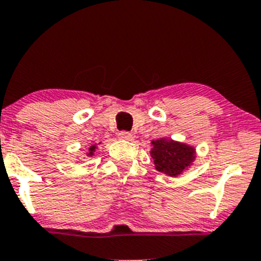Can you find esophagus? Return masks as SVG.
<instances>
[{
    "instance_id": "esophagus-1",
    "label": "esophagus",
    "mask_w": 261,
    "mask_h": 261,
    "mask_svg": "<svg viewBox=\"0 0 261 261\" xmlns=\"http://www.w3.org/2000/svg\"><path fill=\"white\" fill-rule=\"evenodd\" d=\"M118 137H119V139L126 140V141H131L134 139L133 134L128 133V131H120V133L118 134Z\"/></svg>"
}]
</instances>
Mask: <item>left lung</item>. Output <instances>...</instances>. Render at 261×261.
<instances>
[{"mask_svg": "<svg viewBox=\"0 0 261 261\" xmlns=\"http://www.w3.org/2000/svg\"><path fill=\"white\" fill-rule=\"evenodd\" d=\"M151 155L154 168L169 176L180 175L195 160V148L173 140L152 141Z\"/></svg>", "mask_w": 261, "mask_h": 261, "instance_id": "8db88e82", "label": "left lung"}]
</instances>
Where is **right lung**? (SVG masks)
<instances>
[{"mask_svg": "<svg viewBox=\"0 0 261 261\" xmlns=\"http://www.w3.org/2000/svg\"><path fill=\"white\" fill-rule=\"evenodd\" d=\"M94 151H95V145H92L91 147L88 148V153H87V154H88V155H91V157H92V155L94 154V153H93V152H94Z\"/></svg>", "mask_w": 261, "mask_h": 261, "instance_id": "obj_1", "label": "right lung"}]
</instances>
